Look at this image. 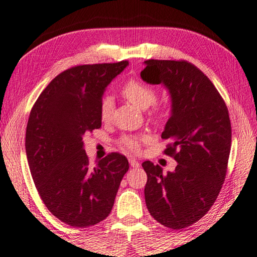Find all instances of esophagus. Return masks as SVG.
<instances>
[{
	"label": "esophagus",
	"mask_w": 257,
	"mask_h": 257,
	"mask_svg": "<svg viewBox=\"0 0 257 257\" xmlns=\"http://www.w3.org/2000/svg\"><path fill=\"white\" fill-rule=\"evenodd\" d=\"M129 165L130 166H132L133 167V168H138V167H140L141 166V164H140V162H138V161H136L135 160V159H129Z\"/></svg>",
	"instance_id": "34e87169"
}]
</instances>
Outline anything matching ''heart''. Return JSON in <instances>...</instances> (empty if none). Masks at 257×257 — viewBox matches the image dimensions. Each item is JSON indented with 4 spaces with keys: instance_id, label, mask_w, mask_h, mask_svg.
<instances>
[{
    "instance_id": "1",
    "label": "heart",
    "mask_w": 257,
    "mask_h": 257,
    "mask_svg": "<svg viewBox=\"0 0 257 257\" xmlns=\"http://www.w3.org/2000/svg\"><path fill=\"white\" fill-rule=\"evenodd\" d=\"M121 93L125 99L141 109H146L157 100L156 89L138 80H128L122 85ZM112 111L113 99L109 96L104 97L99 107L101 120H107ZM141 142L142 138L138 136H123L120 140V145L122 149L136 153L141 149Z\"/></svg>"
}]
</instances>
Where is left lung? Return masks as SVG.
Masks as SVG:
<instances>
[{
    "mask_svg": "<svg viewBox=\"0 0 257 257\" xmlns=\"http://www.w3.org/2000/svg\"><path fill=\"white\" fill-rule=\"evenodd\" d=\"M141 77L162 84L172 101L161 137L172 144L165 150L177 162L162 173L151 161L142 164L148 175L144 194L154 219L181 230L205 216L225 180L231 150L229 111L211 81L185 60H145Z\"/></svg>",
    "mask_w": 257,
    "mask_h": 257,
    "instance_id": "1",
    "label": "left lung"
}]
</instances>
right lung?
<instances>
[{"mask_svg": "<svg viewBox=\"0 0 257 257\" xmlns=\"http://www.w3.org/2000/svg\"><path fill=\"white\" fill-rule=\"evenodd\" d=\"M128 62L81 65L41 92L27 122L25 148L36 190L49 211L73 227L95 225L111 213L127 158L109 153L91 166L83 135L101 125L107 85Z\"/></svg>", "mask_w": 257, "mask_h": 257, "instance_id": "right-lung-1", "label": "right lung"}]
</instances>
